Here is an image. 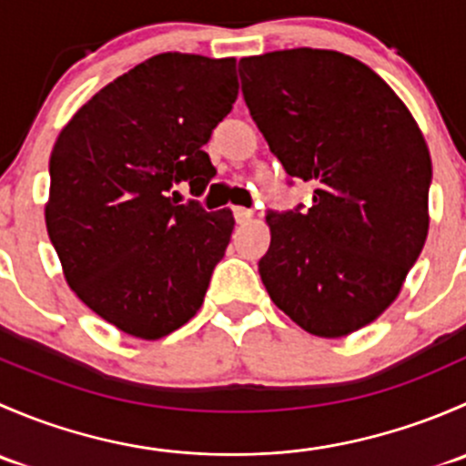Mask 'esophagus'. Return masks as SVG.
Returning a JSON list of instances; mask_svg holds the SVG:
<instances>
[{
    "label": "esophagus",
    "mask_w": 466,
    "mask_h": 466,
    "mask_svg": "<svg viewBox=\"0 0 466 466\" xmlns=\"http://www.w3.org/2000/svg\"><path fill=\"white\" fill-rule=\"evenodd\" d=\"M232 214H234V220H237L238 225L248 223V220L252 218V211L246 209V207H232Z\"/></svg>",
    "instance_id": "1"
}]
</instances>
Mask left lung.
Listing matches in <instances>:
<instances>
[{
    "mask_svg": "<svg viewBox=\"0 0 466 466\" xmlns=\"http://www.w3.org/2000/svg\"><path fill=\"white\" fill-rule=\"evenodd\" d=\"M257 128L290 177L316 187L307 211H268L259 275L304 331L340 338L397 299L429 234V146L368 65L327 49L238 63Z\"/></svg>",
    "mask_w": 466,
    "mask_h": 466,
    "instance_id": "left-lung-1",
    "label": "left lung"
}]
</instances>
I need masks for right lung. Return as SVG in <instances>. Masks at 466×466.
<instances>
[{
  "instance_id": "right-lung-1",
  "label": "right lung",
  "mask_w": 466,
  "mask_h": 466,
  "mask_svg": "<svg viewBox=\"0 0 466 466\" xmlns=\"http://www.w3.org/2000/svg\"><path fill=\"white\" fill-rule=\"evenodd\" d=\"M234 58L153 56L106 86L60 130L46 232L69 289L119 331L157 340L203 304L234 229L229 209L177 205L216 176L203 146L237 101Z\"/></svg>"
}]
</instances>
